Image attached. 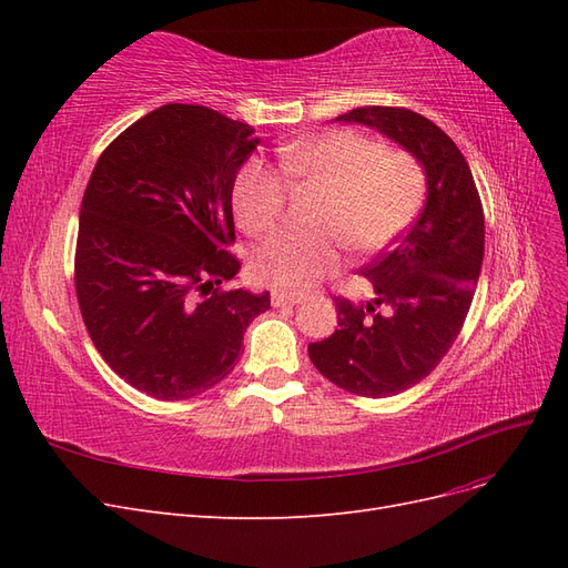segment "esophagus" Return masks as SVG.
I'll return each mask as SVG.
<instances>
[{
  "mask_svg": "<svg viewBox=\"0 0 568 568\" xmlns=\"http://www.w3.org/2000/svg\"><path fill=\"white\" fill-rule=\"evenodd\" d=\"M305 296L298 294V291H272V305H296Z\"/></svg>",
  "mask_w": 568,
  "mask_h": 568,
  "instance_id": "obj_1",
  "label": "esophagus"
}]
</instances>
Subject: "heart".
<instances>
[{"instance_id": "obj_1", "label": "heart", "mask_w": 568, "mask_h": 568, "mask_svg": "<svg viewBox=\"0 0 568 568\" xmlns=\"http://www.w3.org/2000/svg\"><path fill=\"white\" fill-rule=\"evenodd\" d=\"M288 186L322 192L311 225L286 232L253 255L257 282L272 288H305L338 265V246L353 257L388 248L417 217L426 178L409 151L382 146L367 134L332 130L280 151ZM261 159H248L232 184L236 225L248 236L277 230L286 209V184Z\"/></svg>"}]
</instances>
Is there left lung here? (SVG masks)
<instances>
[{
    "instance_id": "1",
    "label": "left lung",
    "mask_w": 568,
    "mask_h": 568,
    "mask_svg": "<svg viewBox=\"0 0 568 568\" xmlns=\"http://www.w3.org/2000/svg\"><path fill=\"white\" fill-rule=\"evenodd\" d=\"M336 120L382 130L426 173L415 225L363 267L374 298L334 296L338 329L307 346L313 365L338 388L386 398L426 379L459 336L484 263V205L467 159L428 118L403 106H363Z\"/></svg>"
}]
</instances>
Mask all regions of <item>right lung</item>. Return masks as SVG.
<instances>
[{"label": "right lung", "mask_w": 568, "mask_h": 568, "mask_svg": "<svg viewBox=\"0 0 568 568\" xmlns=\"http://www.w3.org/2000/svg\"><path fill=\"white\" fill-rule=\"evenodd\" d=\"M253 128L165 104L101 153L80 205L75 294L94 348L132 388L184 400L234 369L270 294L225 288L242 267L232 184Z\"/></svg>", "instance_id": "add662e5"}]
</instances>
